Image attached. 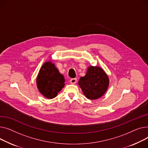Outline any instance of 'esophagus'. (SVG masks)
Here are the masks:
<instances>
[{"mask_svg": "<svg viewBox=\"0 0 148 148\" xmlns=\"http://www.w3.org/2000/svg\"><path fill=\"white\" fill-rule=\"evenodd\" d=\"M76 82H77V79H76V78H72V79H71L70 80V82L72 84H75L76 83Z\"/></svg>", "mask_w": 148, "mask_h": 148, "instance_id": "esophagus-1", "label": "esophagus"}]
</instances>
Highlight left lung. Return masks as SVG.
Segmentation results:
<instances>
[{
    "mask_svg": "<svg viewBox=\"0 0 148 148\" xmlns=\"http://www.w3.org/2000/svg\"><path fill=\"white\" fill-rule=\"evenodd\" d=\"M109 79L102 68L89 66L86 75L80 78L78 85L85 97L90 100H96L105 94L109 86Z\"/></svg>",
    "mask_w": 148,
    "mask_h": 148,
    "instance_id": "1",
    "label": "left lung"
}]
</instances>
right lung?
Listing matches in <instances>:
<instances>
[{"instance_id": "1", "label": "right lung", "mask_w": 148, "mask_h": 148, "mask_svg": "<svg viewBox=\"0 0 148 148\" xmlns=\"http://www.w3.org/2000/svg\"><path fill=\"white\" fill-rule=\"evenodd\" d=\"M64 76L59 72L54 63L51 60L43 64L36 77L39 91L49 99L57 96L58 92L64 87Z\"/></svg>"}]
</instances>
